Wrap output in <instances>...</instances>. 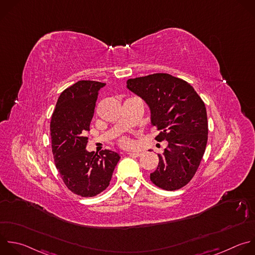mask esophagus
<instances>
[{
    "label": "esophagus",
    "mask_w": 255,
    "mask_h": 255,
    "mask_svg": "<svg viewBox=\"0 0 255 255\" xmlns=\"http://www.w3.org/2000/svg\"><path fill=\"white\" fill-rule=\"evenodd\" d=\"M128 155L130 156H141L142 155V152H139V151H133V152H128Z\"/></svg>",
    "instance_id": "obj_1"
}]
</instances>
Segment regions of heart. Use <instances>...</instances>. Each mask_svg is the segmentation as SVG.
I'll list each match as a JSON object with an SVG mask.
<instances>
[{"label": "heart", "mask_w": 255, "mask_h": 255, "mask_svg": "<svg viewBox=\"0 0 255 255\" xmlns=\"http://www.w3.org/2000/svg\"><path fill=\"white\" fill-rule=\"evenodd\" d=\"M118 143L120 146L122 147H130L132 145V141L129 137L127 136H122L118 139Z\"/></svg>", "instance_id": "obj_1"}]
</instances>
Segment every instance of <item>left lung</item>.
<instances>
[{"label":"left lung","instance_id":"1","mask_svg":"<svg viewBox=\"0 0 255 255\" xmlns=\"http://www.w3.org/2000/svg\"><path fill=\"white\" fill-rule=\"evenodd\" d=\"M129 90L146 101L158 135L168 141L158 154L157 169L150 180L159 188L174 191L190 182L204 155L208 122L203 100L191 85L167 73H156L127 81Z\"/></svg>","mask_w":255,"mask_h":255}]
</instances>
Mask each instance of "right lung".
I'll return each instance as SVG.
<instances>
[{
	"label": "right lung",
	"instance_id": "right-lung-1",
	"mask_svg": "<svg viewBox=\"0 0 255 255\" xmlns=\"http://www.w3.org/2000/svg\"><path fill=\"white\" fill-rule=\"evenodd\" d=\"M105 83L81 80L65 89L53 112L50 133L54 162L67 188L82 197H93L110 184L120 159L118 153L103 150L99 155L86 146L90 123L100 89Z\"/></svg>",
	"mask_w": 255,
	"mask_h": 255
}]
</instances>
